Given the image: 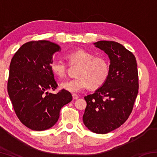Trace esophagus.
I'll use <instances>...</instances> for the list:
<instances>
[{"label": "esophagus", "instance_id": "1", "mask_svg": "<svg viewBox=\"0 0 157 157\" xmlns=\"http://www.w3.org/2000/svg\"><path fill=\"white\" fill-rule=\"evenodd\" d=\"M72 95H73V100H77V99H78V98H79V96H78V95H76V94H73Z\"/></svg>", "mask_w": 157, "mask_h": 157}]
</instances>
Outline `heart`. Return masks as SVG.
<instances>
[{"instance_id": "obj_1", "label": "heart", "mask_w": 157, "mask_h": 157, "mask_svg": "<svg viewBox=\"0 0 157 157\" xmlns=\"http://www.w3.org/2000/svg\"><path fill=\"white\" fill-rule=\"evenodd\" d=\"M69 64L79 65L78 78L62 82L60 88L71 93H78L89 86L97 89L107 80L109 72V64L105 58L95 57L94 53L84 49H78L66 54ZM50 70L55 76L62 78L67 71V64L62 60L54 59L50 63Z\"/></svg>"}]
</instances>
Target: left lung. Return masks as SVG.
<instances>
[{"mask_svg": "<svg viewBox=\"0 0 157 157\" xmlns=\"http://www.w3.org/2000/svg\"><path fill=\"white\" fill-rule=\"evenodd\" d=\"M94 45L109 56V72L100 88L84 97L83 123L91 132L105 134L118 128L129 118L139 92V75L136 58L123 45L109 41Z\"/></svg>", "mask_w": 157, "mask_h": 157, "instance_id": "left-lung-1", "label": "left lung"}]
</instances>
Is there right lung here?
<instances>
[{"label":"right lung","instance_id":"right-lung-1","mask_svg":"<svg viewBox=\"0 0 157 157\" xmlns=\"http://www.w3.org/2000/svg\"><path fill=\"white\" fill-rule=\"evenodd\" d=\"M61 48L46 40L33 41L20 47L10 65L7 91L20 121L35 131L52 127L59 118V111L72 100L64 89L57 94L48 93L57 84L50 66L52 55Z\"/></svg>","mask_w":157,"mask_h":157}]
</instances>
